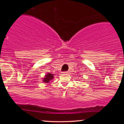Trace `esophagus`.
<instances>
[{"mask_svg":"<svg viewBox=\"0 0 124 124\" xmlns=\"http://www.w3.org/2000/svg\"><path fill=\"white\" fill-rule=\"evenodd\" d=\"M63 73H64V74H67V73H68V72H63Z\"/></svg>","mask_w":124,"mask_h":124,"instance_id":"1","label":"esophagus"}]
</instances>
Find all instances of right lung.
Listing matches in <instances>:
<instances>
[{
	"instance_id": "1",
	"label": "right lung",
	"mask_w": 124,
	"mask_h": 124,
	"mask_svg": "<svg viewBox=\"0 0 124 124\" xmlns=\"http://www.w3.org/2000/svg\"><path fill=\"white\" fill-rule=\"evenodd\" d=\"M54 78V75L53 74L51 73H48L47 75H45V78H44L43 82L45 83H48L51 80L53 79Z\"/></svg>"
}]
</instances>
